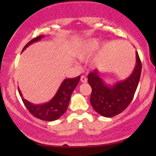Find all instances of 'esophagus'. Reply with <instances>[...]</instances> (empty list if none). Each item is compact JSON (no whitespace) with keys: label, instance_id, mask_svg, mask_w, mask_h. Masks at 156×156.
<instances>
[{"label":"esophagus","instance_id":"esophagus-1","mask_svg":"<svg viewBox=\"0 0 156 156\" xmlns=\"http://www.w3.org/2000/svg\"><path fill=\"white\" fill-rule=\"evenodd\" d=\"M81 82L82 83H86L87 82V79L86 78V76H81Z\"/></svg>","mask_w":156,"mask_h":156}]
</instances>
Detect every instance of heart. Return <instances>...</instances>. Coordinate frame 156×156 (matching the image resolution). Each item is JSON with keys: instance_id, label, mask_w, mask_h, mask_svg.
<instances>
[{"instance_id": "heart-1", "label": "heart", "mask_w": 156, "mask_h": 156, "mask_svg": "<svg viewBox=\"0 0 156 156\" xmlns=\"http://www.w3.org/2000/svg\"><path fill=\"white\" fill-rule=\"evenodd\" d=\"M99 44V40L97 38H90L84 40L79 44L74 51V55L78 59L83 60L91 55L97 50Z\"/></svg>"}]
</instances>
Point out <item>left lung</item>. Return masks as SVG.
Masks as SVG:
<instances>
[{"label": "left lung", "mask_w": 156, "mask_h": 156, "mask_svg": "<svg viewBox=\"0 0 156 156\" xmlns=\"http://www.w3.org/2000/svg\"><path fill=\"white\" fill-rule=\"evenodd\" d=\"M141 62L136 51V66L132 73L124 80L111 84L106 83L96 69L88 74V82L92 89L90 102L94 109L107 118L124 111L133 99L141 74Z\"/></svg>", "instance_id": "8db88e82"}]
</instances>
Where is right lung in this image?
Instances as JSON below:
<instances>
[{"mask_svg": "<svg viewBox=\"0 0 156 156\" xmlns=\"http://www.w3.org/2000/svg\"><path fill=\"white\" fill-rule=\"evenodd\" d=\"M44 35H40L30 40L24 48L22 52L34 42L40 41ZM80 80V76L74 78H67L63 80L59 86L58 90L55 95L50 101L43 104H35L31 103L24 99L21 93L20 89L18 87V91L20 94L23 103L26 106L27 110L36 118L42 121H53L57 120L65 114L69 105L71 95L74 89L77 86Z\"/></svg>", "mask_w": 156, "mask_h": 156, "instance_id": "add662e5", "label": "right lung"}]
</instances>
